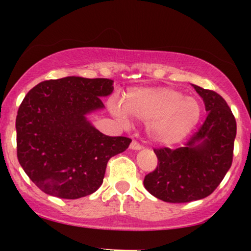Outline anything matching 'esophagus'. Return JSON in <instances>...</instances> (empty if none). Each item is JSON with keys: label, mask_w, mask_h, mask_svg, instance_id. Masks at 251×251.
<instances>
[{"label": "esophagus", "mask_w": 251, "mask_h": 251, "mask_svg": "<svg viewBox=\"0 0 251 251\" xmlns=\"http://www.w3.org/2000/svg\"><path fill=\"white\" fill-rule=\"evenodd\" d=\"M129 149L134 150V151H139V150L143 149V146L140 145V144L138 143V142H135V140H133V142L131 143V145H129Z\"/></svg>", "instance_id": "34e87169"}]
</instances>
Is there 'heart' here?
Masks as SVG:
<instances>
[{
  "mask_svg": "<svg viewBox=\"0 0 251 251\" xmlns=\"http://www.w3.org/2000/svg\"><path fill=\"white\" fill-rule=\"evenodd\" d=\"M112 113L123 123L128 117L149 123L148 134L155 144L172 146L181 142L200 123L201 102L171 87H140L126 94L124 109L112 103Z\"/></svg>",
  "mask_w": 251,
  "mask_h": 251,
  "instance_id": "heart-1",
  "label": "heart"
}]
</instances>
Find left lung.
Masks as SVG:
<instances>
[{"instance_id": "left-lung-1", "label": "left lung", "mask_w": 251, "mask_h": 251, "mask_svg": "<svg viewBox=\"0 0 251 251\" xmlns=\"http://www.w3.org/2000/svg\"><path fill=\"white\" fill-rule=\"evenodd\" d=\"M192 86L205 105V122L184 148L155 149L157 169L144 179L150 194L168 203L208 197L232 163L236 120L231 109L216 92Z\"/></svg>"}]
</instances>
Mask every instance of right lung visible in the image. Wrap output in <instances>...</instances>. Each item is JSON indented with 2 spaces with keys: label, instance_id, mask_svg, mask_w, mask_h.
Listing matches in <instances>:
<instances>
[{
  "label": "right lung",
  "instance_id": "1",
  "mask_svg": "<svg viewBox=\"0 0 251 251\" xmlns=\"http://www.w3.org/2000/svg\"><path fill=\"white\" fill-rule=\"evenodd\" d=\"M113 89L111 79L66 76L40 82L25 97L16 117L17 158L45 194L66 200L93 194L109 158L128 148L129 138L102 134L87 119Z\"/></svg>",
  "mask_w": 251,
  "mask_h": 251
}]
</instances>
